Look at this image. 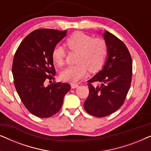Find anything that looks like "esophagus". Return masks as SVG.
I'll list each match as a JSON object with an SVG mask.
<instances>
[{
  "instance_id": "34e87169",
  "label": "esophagus",
  "mask_w": 151,
  "mask_h": 151,
  "mask_svg": "<svg viewBox=\"0 0 151 151\" xmlns=\"http://www.w3.org/2000/svg\"><path fill=\"white\" fill-rule=\"evenodd\" d=\"M71 88H77L78 86V84H75V83H72L71 84Z\"/></svg>"
}]
</instances>
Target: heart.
<instances>
[{"instance_id": "b5f03b06", "label": "heart", "mask_w": 151, "mask_h": 151, "mask_svg": "<svg viewBox=\"0 0 151 151\" xmlns=\"http://www.w3.org/2000/svg\"><path fill=\"white\" fill-rule=\"evenodd\" d=\"M66 45L71 51H78V64L65 68L61 72L60 78L64 81L76 83L83 78L88 70L98 71L104 65L108 46L104 39L93 38L89 35L78 32L71 35L66 40ZM52 58L57 65H62L66 56V50L60 45H57L52 51Z\"/></svg>"}]
</instances>
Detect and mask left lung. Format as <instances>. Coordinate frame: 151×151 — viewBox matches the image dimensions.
I'll list each match as a JSON object with an SVG mask.
<instances>
[{
	"mask_svg": "<svg viewBox=\"0 0 151 151\" xmlns=\"http://www.w3.org/2000/svg\"><path fill=\"white\" fill-rule=\"evenodd\" d=\"M104 38L108 58L102 70L88 81L89 94L84 103L86 112L98 117L108 116L122 106L133 73L131 55L124 43L107 31Z\"/></svg>",
	"mask_w": 151,
	"mask_h": 151,
	"instance_id": "1",
	"label": "left lung"
}]
</instances>
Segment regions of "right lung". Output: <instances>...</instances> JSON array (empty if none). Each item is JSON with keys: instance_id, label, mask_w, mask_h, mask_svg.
Masks as SVG:
<instances>
[{"instance_id": "add662e5", "label": "right lung", "mask_w": 151, "mask_h": 151, "mask_svg": "<svg viewBox=\"0 0 151 151\" xmlns=\"http://www.w3.org/2000/svg\"><path fill=\"white\" fill-rule=\"evenodd\" d=\"M67 31L38 29L22 41L12 64L16 89L26 109L33 115L47 118L60 110L65 94L71 89L67 83L54 80L55 71L52 58L54 47L66 36Z\"/></svg>"}]
</instances>
